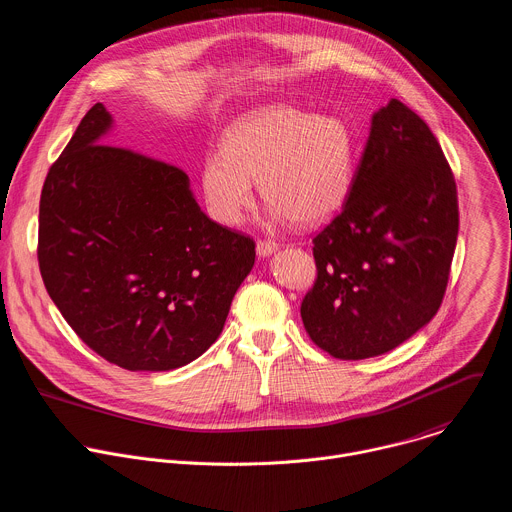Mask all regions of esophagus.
I'll list each match as a JSON object with an SVG mask.
<instances>
[{"label":"esophagus","mask_w":512,"mask_h":512,"mask_svg":"<svg viewBox=\"0 0 512 512\" xmlns=\"http://www.w3.org/2000/svg\"><path fill=\"white\" fill-rule=\"evenodd\" d=\"M279 249V245L275 241H257V255L259 257H269L271 253H275Z\"/></svg>","instance_id":"1"}]
</instances>
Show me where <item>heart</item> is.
I'll return each instance as SVG.
<instances>
[{"mask_svg": "<svg viewBox=\"0 0 512 512\" xmlns=\"http://www.w3.org/2000/svg\"><path fill=\"white\" fill-rule=\"evenodd\" d=\"M354 156V134L342 118L265 106L229 126L223 154L205 158L203 193L217 221L239 225L255 203L253 181H259L273 221L317 225L344 207Z\"/></svg>", "mask_w": 512, "mask_h": 512, "instance_id": "b5f03b06", "label": "heart"}]
</instances>
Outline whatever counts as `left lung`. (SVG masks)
I'll use <instances>...</instances> for the list:
<instances>
[{"mask_svg": "<svg viewBox=\"0 0 512 512\" xmlns=\"http://www.w3.org/2000/svg\"><path fill=\"white\" fill-rule=\"evenodd\" d=\"M458 237L456 183L428 124L392 98L339 215L313 239L301 301L311 342L337 360L382 356L438 311Z\"/></svg>", "mask_w": 512, "mask_h": 512, "instance_id": "1", "label": "left lung"}]
</instances>
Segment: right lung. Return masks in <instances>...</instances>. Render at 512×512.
<instances>
[{
  "mask_svg": "<svg viewBox=\"0 0 512 512\" xmlns=\"http://www.w3.org/2000/svg\"><path fill=\"white\" fill-rule=\"evenodd\" d=\"M110 128L94 104L48 170L40 273L90 350L130 372H168L217 342L255 241L211 221L179 166L106 144Z\"/></svg>",
  "mask_w": 512,
  "mask_h": 512,
  "instance_id": "obj_1",
  "label": "right lung"
}]
</instances>
